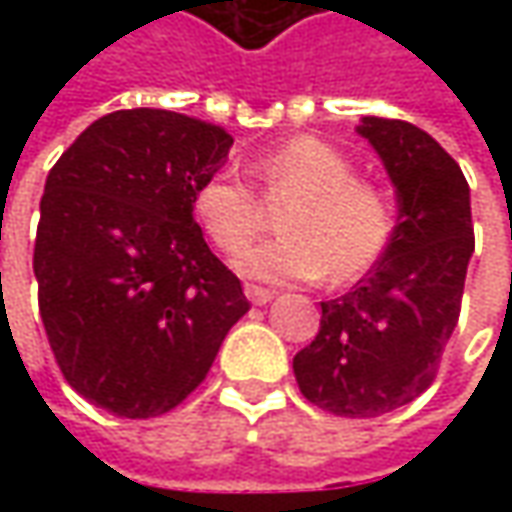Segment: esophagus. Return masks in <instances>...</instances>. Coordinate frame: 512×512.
<instances>
[{
    "instance_id": "obj_1",
    "label": "esophagus",
    "mask_w": 512,
    "mask_h": 512,
    "mask_svg": "<svg viewBox=\"0 0 512 512\" xmlns=\"http://www.w3.org/2000/svg\"><path fill=\"white\" fill-rule=\"evenodd\" d=\"M245 296L253 305H267V302L273 299V290H267V287L259 285H245Z\"/></svg>"
}]
</instances>
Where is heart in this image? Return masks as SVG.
I'll use <instances>...</instances> for the list:
<instances>
[{
  "label": "heart",
  "mask_w": 512,
  "mask_h": 512,
  "mask_svg": "<svg viewBox=\"0 0 512 512\" xmlns=\"http://www.w3.org/2000/svg\"><path fill=\"white\" fill-rule=\"evenodd\" d=\"M253 173L270 202H285V236L245 247L233 267L247 279H319L333 285L359 279L379 262L393 233V207L384 190L353 176L342 150L316 136H293L262 153ZM193 210L222 250H239L262 227L259 196L233 173H213L193 193Z\"/></svg>",
  "instance_id": "heart-1"
}]
</instances>
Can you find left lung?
Instances as JSON below:
<instances>
[{
	"mask_svg": "<svg viewBox=\"0 0 512 512\" xmlns=\"http://www.w3.org/2000/svg\"><path fill=\"white\" fill-rule=\"evenodd\" d=\"M356 133L393 182L396 225L367 276L322 302V327L296 353L293 373L307 402L370 419L410 404L436 379L476 242L467 179L430 133L379 116H362Z\"/></svg>",
	"mask_w": 512,
	"mask_h": 512,
	"instance_id": "8db88e82",
	"label": "left lung"
}]
</instances>
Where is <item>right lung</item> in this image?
<instances>
[{
    "instance_id": "right-lung-1",
    "label": "right lung",
    "mask_w": 512,
    "mask_h": 512,
    "mask_svg": "<svg viewBox=\"0 0 512 512\" xmlns=\"http://www.w3.org/2000/svg\"><path fill=\"white\" fill-rule=\"evenodd\" d=\"M230 148L219 125L133 108L96 119L50 168L39 313L70 387L113 416L173 410L250 310L193 219L196 187Z\"/></svg>"
}]
</instances>
